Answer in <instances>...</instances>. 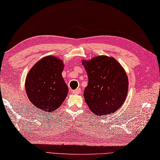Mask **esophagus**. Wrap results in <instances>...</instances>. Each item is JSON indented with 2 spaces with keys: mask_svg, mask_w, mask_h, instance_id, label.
I'll use <instances>...</instances> for the list:
<instances>
[{
  "mask_svg": "<svg viewBox=\"0 0 160 160\" xmlns=\"http://www.w3.org/2000/svg\"><path fill=\"white\" fill-rule=\"evenodd\" d=\"M72 94H74V95H78V94H79L80 92V88H77V89L75 90H72Z\"/></svg>",
  "mask_w": 160,
  "mask_h": 160,
  "instance_id": "obj_1",
  "label": "esophagus"
}]
</instances>
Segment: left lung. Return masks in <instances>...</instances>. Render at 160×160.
<instances>
[{
	"instance_id": "8db88e82",
	"label": "left lung",
	"mask_w": 160,
	"mask_h": 160,
	"mask_svg": "<svg viewBox=\"0 0 160 160\" xmlns=\"http://www.w3.org/2000/svg\"><path fill=\"white\" fill-rule=\"evenodd\" d=\"M82 62L88 76L84 98L90 110L99 116L116 112L128 92V78L124 68L115 58L106 55Z\"/></svg>"
}]
</instances>
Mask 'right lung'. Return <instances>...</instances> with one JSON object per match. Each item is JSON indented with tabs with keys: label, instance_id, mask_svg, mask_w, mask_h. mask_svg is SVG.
<instances>
[{
	"label": "right lung",
	"instance_id": "1",
	"mask_svg": "<svg viewBox=\"0 0 160 160\" xmlns=\"http://www.w3.org/2000/svg\"><path fill=\"white\" fill-rule=\"evenodd\" d=\"M64 64L55 56H46L38 61L28 73L25 91L29 100L38 109L52 112L60 107L68 93L62 76Z\"/></svg>",
	"mask_w": 160,
	"mask_h": 160
}]
</instances>
